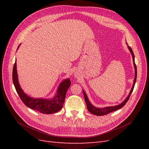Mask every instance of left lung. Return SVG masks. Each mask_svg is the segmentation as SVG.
Masks as SVG:
<instances>
[{"label":"left lung","mask_w":149,"mask_h":149,"mask_svg":"<svg viewBox=\"0 0 149 149\" xmlns=\"http://www.w3.org/2000/svg\"><path fill=\"white\" fill-rule=\"evenodd\" d=\"M127 47H128V49H129V51H130V53H131V55L132 56V60H133L134 69H135V78H134V83H133L132 87L131 89H130L129 95L127 96V97L125 99L124 101L123 102H121L120 104H119L117 105V106H108V107H95L94 106H93L92 104L90 102V101L88 100V96L86 95V94L84 91H83V93L84 97V100H85L86 104L88 110L89 111V112H91V114H94V115H96V116H104V115L110 113V112H113V111H115L116 110H118V109H120L121 107H123L125 104L126 102H127V101L129 100V97L130 96V94H132V93L133 91V89H134V88L135 84H136V79H137V67H136V63H135V56H134V53L132 52V49L131 48L128 46V45H127Z\"/></svg>","instance_id":"8db88e82"}]
</instances>
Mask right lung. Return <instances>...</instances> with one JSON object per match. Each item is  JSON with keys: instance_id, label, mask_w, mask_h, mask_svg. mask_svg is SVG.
Returning a JSON list of instances; mask_svg holds the SVG:
<instances>
[{"instance_id": "obj_1", "label": "right lung", "mask_w": 149, "mask_h": 149, "mask_svg": "<svg viewBox=\"0 0 149 149\" xmlns=\"http://www.w3.org/2000/svg\"><path fill=\"white\" fill-rule=\"evenodd\" d=\"M20 45L18 47V48H19ZM12 79L16 91L25 105L31 109L39 111L41 113L47 114L55 113L61 109L65 102L67 90L68 89L71 85L70 79L67 78L60 84L59 86L57 88L55 95L53 98L44 99L31 97L25 93L20 87L19 79H18L16 61L13 68Z\"/></svg>"}]
</instances>
